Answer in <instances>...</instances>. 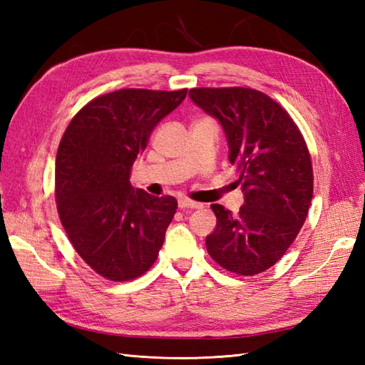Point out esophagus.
Wrapping results in <instances>:
<instances>
[{"label":"esophagus","instance_id":"1","mask_svg":"<svg viewBox=\"0 0 365 365\" xmlns=\"http://www.w3.org/2000/svg\"><path fill=\"white\" fill-rule=\"evenodd\" d=\"M178 207L180 208H200L202 205H200L199 202H195V200H190L187 197H180L178 199Z\"/></svg>","mask_w":365,"mask_h":365}]
</instances>
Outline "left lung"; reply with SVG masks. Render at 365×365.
Listing matches in <instances>:
<instances>
[{"instance_id":"left-lung-1","label":"left lung","mask_w":365,"mask_h":365,"mask_svg":"<svg viewBox=\"0 0 365 365\" xmlns=\"http://www.w3.org/2000/svg\"><path fill=\"white\" fill-rule=\"evenodd\" d=\"M190 97L221 122L229 161L240 170L245 205L232 215L213 204L205 240L224 269L254 276L281 260L311 207L314 170L304 136L276 100L251 88H192Z\"/></svg>"}]
</instances>
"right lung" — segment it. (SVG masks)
Wrapping results in <instances>:
<instances>
[{"label": "right lung", "mask_w": 365, "mask_h": 365, "mask_svg": "<svg viewBox=\"0 0 365 365\" xmlns=\"http://www.w3.org/2000/svg\"><path fill=\"white\" fill-rule=\"evenodd\" d=\"M188 89H119L84 105L56 153L54 197L76 254L115 282L153 265L177 212L173 196L133 190L130 174L155 125L183 102Z\"/></svg>", "instance_id": "1"}]
</instances>
